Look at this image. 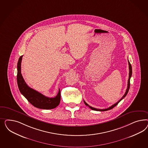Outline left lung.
<instances>
[{
  "mask_svg": "<svg viewBox=\"0 0 148 148\" xmlns=\"http://www.w3.org/2000/svg\"><path fill=\"white\" fill-rule=\"evenodd\" d=\"M128 63H129V79H128V81H127V89L126 90L125 94L122 97V98H121L118 102H116V103L113 104L111 106L109 107V108H105V109H98V108H95L91 107V106H90L88 104H87V103H86L85 101L84 100V103H85V104L86 106H88L90 109H92V110H94V111H108V110H111V109L114 108V107H115L116 105L121 101L122 99H123L125 97L126 95L127 94V93H128V92H129V88H130V78H131V77L132 76V66H131V64H130V62L129 61V60H128Z\"/></svg>",
  "mask_w": 148,
  "mask_h": 148,
  "instance_id": "1",
  "label": "left lung"
}]
</instances>
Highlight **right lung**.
<instances>
[{"label": "right lung", "mask_w": 148, "mask_h": 148, "mask_svg": "<svg viewBox=\"0 0 148 148\" xmlns=\"http://www.w3.org/2000/svg\"><path fill=\"white\" fill-rule=\"evenodd\" d=\"M23 56L18 60L17 63V80L19 91L23 96L27 99V101L35 108L49 110L56 108L61 100L60 90L59 89L58 93L54 98H48L38 92L29 87L23 77L21 74V62Z\"/></svg>", "instance_id": "add662e5"}]
</instances>
